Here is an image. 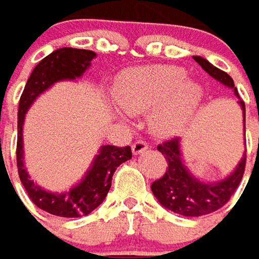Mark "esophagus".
Here are the masks:
<instances>
[{"mask_svg":"<svg viewBox=\"0 0 259 259\" xmlns=\"http://www.w3.org/2000/svg\"><path fill=\"white\" fill-rule=\"evenodd\" d=\"M148 146L147 143L143 142V140H136L133 144H132V151H133V154H142L144 151H147Z\"/></svg>","mask_w":259,"mask_h":259,"instance_id":"obj_1","label":"esophagus"}]
</instances>
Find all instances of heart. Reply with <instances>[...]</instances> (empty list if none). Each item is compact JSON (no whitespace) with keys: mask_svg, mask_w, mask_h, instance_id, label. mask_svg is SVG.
I'll list each match as a JSON object with an SVG mask.
<instances>
[{"mask_svg":"<svg viewBox=\"0 0 259 259\" xmlns=\"http://www.w3.org/2000/svg\"><path fill=\"white\" fill-rule=\"evenodd\" d=\"M202 97L199 84L186 79L184 68L155 66L127 74L117 88L116 101L127 112H147L150 127L158 136L174 133L195 111Z\"/></svg>","mask_w":259,"mask_h":259,"instance_id":"obj_1","label":"heart"}]
</instances>
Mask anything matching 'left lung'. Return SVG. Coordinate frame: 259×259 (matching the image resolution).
<instances>
[{
    "mask_svg": "<svg viewBox=\"0 0 259 259\" xmlns=\"http://www.w3.org/2000/svg\"><path fill=\"white\" fill-rule=\"evenodd\" d=\"M193 60L199 63V66L210 77L218 79L223 85L234 90V94L238 97L234 81L229 74L210 64L200 56H193ZM238 104L243 109L245 129V105L241 99H238ZM157 150L168 161V168L160 180L151 184V191L165 209L186 218H198L209 214L223 207L230 200L231 195L236 192L245 171L247 157L243 155L236 169L227 178L206 184L193 177L185 167L181 154V139L175 137L171 140H165L157 146Z\"/></svg>",
    "mask_w": 259,
    "mask_h": 259,
    "instance_id": "1",
    "label": "left lung"
}]
</instances>
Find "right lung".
Listing matches in <instances>:
<instances>
[{
    "mask_svg": "<svg viewBox=\"0 0 259 259\" xmlns=\"http://www.w3.org/2000/svg\"><path fill=\"white\" fill-rule=\"evenodd\" d=\"M95 56L97 54L92 50L84 49L63 48L54 50L33 68L19 99L16 142V165L19 178L29 198L39 209L60 218H81L97 209L111 189L112 177L116 168L122 162L132 158L129 146H102L92 161L90 169L87 171L85 177L79 184L64 193H53L43 189L30 180L23 165L22 126L30 105L54 82H59L61 79L79 78L91 66Z\"/></svg>",
    "mask_w": 259,
    "mask_h": 259,
    "instance_id": "1",
    "label": "right lung"
}]
</instances>
